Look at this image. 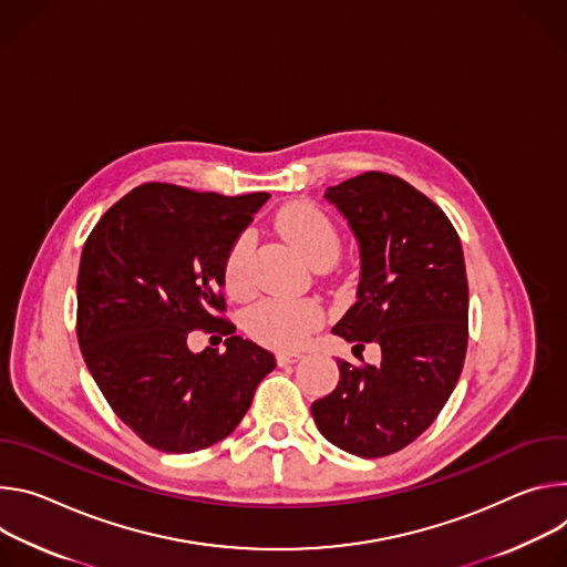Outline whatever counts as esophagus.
<instances>
[{
  "label": "esophagus",
  "mask_w": 567,
  "mask_h": 567,
  "mask_svg": "<svg viewBox=\"0 0 567 567\" xmlns=\"http://www.w3.org/2000/svg\"><path fill=\"white\" fill-rule=\"evenodd\" d=\"M301 358V353H297V351H284V353H277V362L284 367V364H292V362H297Z\"/></svg>",
  "instance_id": "esophagus-1"
}]
</instances>
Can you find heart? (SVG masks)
Returning a JSON list of instances; mask_svg holds the SVG:
<instances>
[{"label":"heart","mask_w":567,"mask_h":567,"mask_svg":"<svg viewBox=\"0 0 567 567\" xmlns=\"http://www.w3.org/2000/svg\"><path fill=\"white\" fill-rule=\"evenodd\" d=\"M279 229L303 251L312 264L336 261L340 255V229L333 218L312 203H292L277 216ZM251 238L243 231L234 238L223 259V286L231 297H243L251 288ZM324 322V308L316 299L268 297L245 312V331L272 349H297Z\"/></svg>","instance_id":"b5f03b06"}]
</instances>
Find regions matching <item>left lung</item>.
<instances>
[{"label": "left lung", "instance_id": "1", "mask_svg": "<svg viewBox=\"0 0 567 567\" xmlns=\"http://www.w3.org/2000/svg\"><path fill=\"white\" fill-rule=\"evenodd\" d=\"M360 243L358 299L333 333L381 347V364L338 360L340 383L310 405L320 432L358 457L399 453L451 399L468 344L460 236L405 179L369 171L327 188Z\"/></svg>", "mask_w": 567, "mask_h": 567}]
</instances>
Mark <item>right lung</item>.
<instances>
[{
  "label": "right lung",
  "instance_id": "1",
  "mask_svg": "<svg viewBox=\"0 0 567 567\" xmlns=\"http://www.w3.org/2000/svg\"><path fill=\"white\" fill-rule=\"evenodd\" d=\"M268 198L148 182L114 203L85 240L81 353L114 414L162 453L220 442L277 367L223 318L225 251ZM196 328L227 334L228 349L188 352L185 338Z\"/></svg>",
  "mask_w": 567,
  "mask_h": 567
}]
</instances>
